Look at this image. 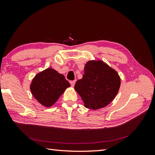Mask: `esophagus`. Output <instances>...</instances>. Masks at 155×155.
I'll return each mask as SVG.
<instances>
[{
	"instance_id": "esophagus-1",
	"label": "esophagus",
	"mask_w": 155,
	"mask_h": 155,
	"mask_svg": "<svg viewBox=\"0 0 155 155\" xmlns=\"http://www.w3.org/2000/svg\"><path fill=\"white\" fill-rule=\"evenodd\" d=\"M70 83H71L72 87H74V84H75V81H70Z\"/></svg>"
}]
</instances>
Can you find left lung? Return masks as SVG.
Returning a JSON list of instances; mask_svg holds the SVG:
<instances>
[{"instance_id":"1","label":"left lung","mask_w":155,"mask_h":155,"mask_svg":"<svg viewBox=\"0 0 155 155\" xmlns=\"http://www.w3.org/2000/svg\"><path fill=\"white\" fill-rule=\"evenodd\" d=\"M84 71L83 78L77 81L74 89L83 101L85 107L97 110L106 107L119 89V76L101 61H88Z\"/></svg>"}]
</instances>
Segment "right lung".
Instances as JSON below:
<instances>
[{
    "label": "right lung",
    "mask_w": 155,
    "mask_h": 155,
    "mask_svg": "<svg viewBox=\"0 0 155 155\" xmlns=\"http://www.w3.org/2000/svg\"><path fill=\"white\" fill-rule=\"evenodd\" d=\"M70 86L63 74L49 68L35 76L31 85V91L39 103L50 107Z\"/></svg>",
    "instance_id": "obj_1"
}]
</instances>
